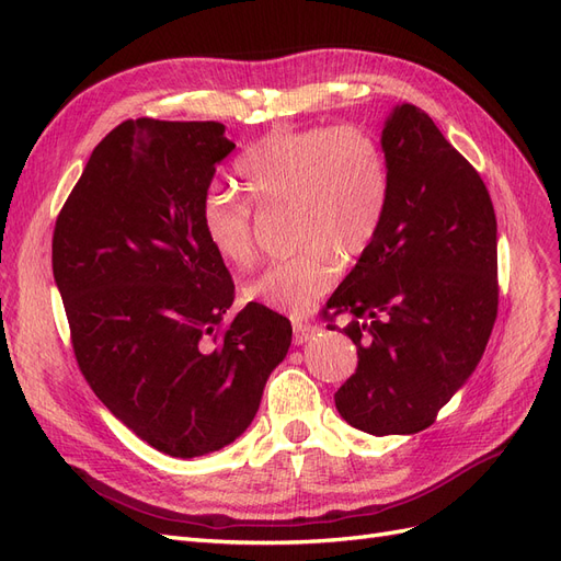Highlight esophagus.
Wrapping results in <instances>:
<instances>
[{"mask_svg": "<svg viewBox=\"0 0 561 561\" xmlns=\"http://www.w3.org/2000/svg\"><path fill=\"white\" fill-rule=\"evenodd\" d=\"M320 332L318 325H313V322H295V346H301L311 342V339Z\"/></svg>", "mask_w": 561, "mask_h": 561, "instance_id": "esophagus-1", "label": "esophagus"}]
</instances>
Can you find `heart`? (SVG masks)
Returning <instances> with one entry per match:
<instances>
[{"label":"heart","instance_id":"obj_1","mask_svg":"<svg viewBox=\"0 0 561 561\" xmlns=\"http://www.w3.org/2000/svg\"><path fill=\"white\" fill-rule=\"evenodd\" d=\"M236 175L254 208L295 215V248L304 252L243 290L271 311L307 313L332 290L339 262H358L375 245L388 213V157L377 135L358 126L268 133L236 161ZM201 227L219 260L239 268L254 260L252 213L239 198L210 190Z\"/></svg>","mask_w":561,"mask_h":561}]
</instances>
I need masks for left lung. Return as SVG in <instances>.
Here are the masks:
<instances>
[{"instance_id": "obj_1", "label": "left lung", "mask_w": 561, "mask_h": 561, "mask_svg": "<svg viewBox=\"0 0 561 561\" xmlns=\"http://www.w3.org/2000/svg\"><path fill=\"white\" fill-rule=\"evenodd\" d=\"M381 145L383 227L328 299L358 346V369L334 404L353 428L410 435L431 426L482 360L499 311L496 215L478 171L423 110L396 105Z\"/></svg>"}]
</instances>
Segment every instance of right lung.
I'll return each instance as SVG.
<instances>
[{
    "mask_svg": "<svg viewBox=\"0 0 561 561\" xmlns=\"http://www.w3.org/2000/svg\"><path fill=\"white\" fill-rule=\"evenodd\" d=\"M236 145L217 122L135 118L83 168L54 231V278L81 375L154 449L206 456L243 435L293 342L206 241L201 203Z\"/></svg>",
    "mask_w": 561,
    "mask_h": 561,
    "instance_id": "add662e5",
    "label": "right lung"
}]
</instances>
